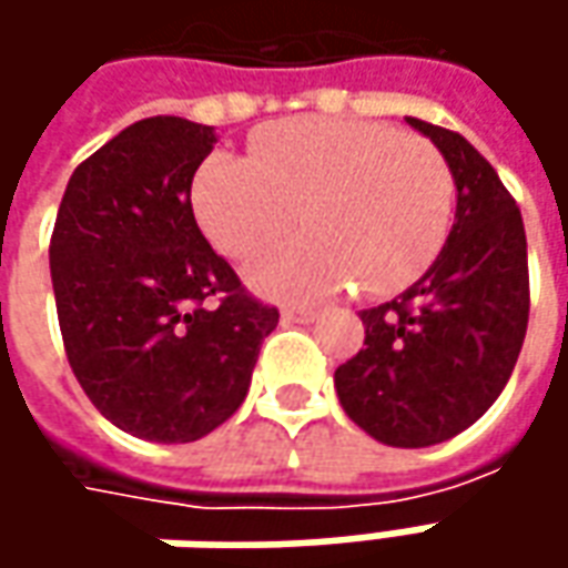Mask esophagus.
I'll use <instances>...</instances> for the list:
<instances>
[{
  "mask_svg": "<svg viewBox=\"0 0 568 568\" xmlns=\"http://www.w3.org/2000/svg\"><path fill=\"white\" fill-rule=\"evenodd\" d=\"M281 318H284V322H313L316 313H313L310 306H284V310H281Z\"/></svg>",
  "mask_w": 568,
  "mask_h": 568,
  "instance_id": "1",
  "label": "esophagus"
}]
</instances>
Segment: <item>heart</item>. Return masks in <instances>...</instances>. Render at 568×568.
<instances>
[{"label":"heart","instance_id":"heart-1","mask_svg":"<svg viewBox=\"0 0 568 568\" xmlns=\"http://www.w3.org/2000/svg\"><path fill=\"white\" fill-rule=\"evenodd\" d=\"M192 211L236 262L281 240L300 211L306 233L250 268L258 294L310 303L361 281L385 296L410 287L446 246L455 176L420 135L303 116L262 129L250 158H207L192 180Z\"/></svg>","mask_w":568,"mask_h":568}]
</instances>
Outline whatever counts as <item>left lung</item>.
Returning a JSON list of instances; mask_svg holds the SVG:
<instances>
[{"label":"left lung","instance_id":"obj_1","mask_svg":"<svg viewBox=\"0 0 568 568\" xmlns=\"http://www.w3.org/2000/svg\"><path fill=\"white\" fill-rule=\"evenodd\" d=\"M407 122L443 151L458 205L446 246L402 296L363 310V351L335 369L344 414L395 448L446 443L487 414L528 332V240L521 211L474 144Z\"/></svg>","mask_w":568,"mask_h":568}]
</instances>
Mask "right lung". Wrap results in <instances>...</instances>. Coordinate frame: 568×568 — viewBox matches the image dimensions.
<instances>
[{"label":"right lung","instance_id":"right-lung-1","mask_svg":"<svg viewBox=\"0 0 568 568\" xmlns=\"http://www.w3.org/2000/svg\"><path fill=\"white\" fill-rule=\"evenodd\" d=\"M214 142L183 116L132 122L75 166L50 236L69 366L148 443H195L233 417L277 325L195 224L192 176Z\"/></svg>","mask_w":568,"mask_h":568}]
</instances>
